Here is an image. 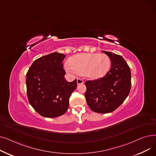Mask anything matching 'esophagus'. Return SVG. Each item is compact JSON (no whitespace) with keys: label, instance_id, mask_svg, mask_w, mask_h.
<instances>
[{"label":"esophagus","instance_id":"esophagus-1","mask_svg":"<svg viewBox=\"0 0 156 156\" xmlns=\"http://www.w3.org/2000/svg\"><path fill=\"white\" fill-rule=\"evenodd\" d=\"M76 81H77V84H78V85L83 83V81L82 80H81V79H80V78H77Z\"/></svg>","mask_w":156,"mask_h":156}]
</instances>
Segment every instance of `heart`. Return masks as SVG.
I'll return each instance as SVG.
<instances>
[{
	"instance_id": "obj_1",
	"label": "heart",
	"mask_w": 156,
	"mask_h": 156,
	"mask_svg": "<svg viewBox=\"0 0 156 156\" xmlns=\"http://www.w3.org/2000/svg\"><path fill=\"white\" fill-rule=\"evenodd\" d=\"M69 61L64 64L66 70L73 73L82 74L90 80L103 77L111 66L109 57L105 54H80L72 57Z\"/></svg>"
}]
</instances>
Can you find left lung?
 Instances as JSON below:
<instances>
[{"label":"left lung","mask_w":156,"mask_h":156,"mask_svg":"<svg viewBox=\"0 0 156 156\" xmlns=\"http://www.w3.org/2000/svg\"><path fill=\"white\" fill-rule=\"evenodd\" d=\"M111 61V67L99 79L85 81V94L89 108L98 113H109L116 109L128 97L131 88V71L122 57L103 51Z\"/></svg>","instance_id":"obj_1"}]
</instances>
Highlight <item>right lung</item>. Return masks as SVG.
<instances>
[{
	"instance_id": "right-lung-1",
	"label": "right lung",
	"mask_w": 156,
	"mask_h": 156,
	"mask_svg": "<svg viewBox=\"0 0 156 156\" xmlns=\"http://www.w3.org/2000/svg\"><path fill=\"white\" fill-rule=\"evenodd\" d=\"M65 57L58 52L41 57L33 62L27 73L29 102L44 117H58L66 112L69 97L77 87L76 79L68 82L64 78Z\"/></svg>"
}]
</instances>
